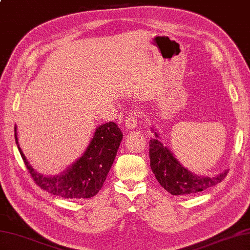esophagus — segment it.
I'll return each instance as SVG.
<instances>
[{"label":"esophagus","mask_w":250,"mask_h":250,"mask_svg":"<svg viewBox=\"0 0 250 250\" xmlns=\"http://www.w3.org/2000/svg\"><path fill=\"white\" fill-rule=\"evenodd\" d=\"M125 124L126 129H135L137 128V125H139V119H137V117L131 115L125 119Z\"/></svg>","instance_id":"1"}]
</instances>
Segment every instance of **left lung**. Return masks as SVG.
I'll return each mask as SVG.
<instances>
[{"mask_svg":"<svg viewBox=\"0 0 250 250\" xmlns=\"http://www.w3.org/2000/svg\"><path fill=\"white\" fill-rule=\"evenodd\" d=\"M150 129L156 135L155 139L149 142L150 167L159 184L168 193L173 195L198 193L214 187L227 176L228 169L210 177L189 171L175 158L173 152L162 144L156 130L152 126Z\"/></svg>","mask_w":250,"mask_h":250,"instance_id":"obj_1","label":"left lung"}]
</instances>
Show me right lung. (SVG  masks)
<instances>
[{
  "label": "right lung",
  "instance_id": "1",
  "mask_svg": "<svg viewBox=\"0 0 250 250\" xmlns=\"http://www.w3.org/2000/svg\"><path fill=\"white\" fill-rule=\"evenodd\" d=\"M15 140L36 185L54 195L76 200L92 198L102 188L122 141V132L113 121L101 125L95 129L82 157L65 171L54 176H46L32 167L19 146L17 126H15Z\"/></svg>",
  "mask_w": 250,
  "mask_h": 250
}]
</instances>
